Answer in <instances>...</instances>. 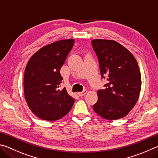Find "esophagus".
<instances>
[{
	"instance_id": "1",
	"label": "esophagus",
	"mask_w": 158,
	"mask_h": 158,
	"mask_svg": "<svg viewBox=\"0 0 158 158\" xmlns=\"http://www.w3.org/2000/svg\"><path fill=\"white\" fill-rule=\"evenodd\" d=\"M87 93V89H84L81 92H77V94H78V96H85V94H86Z\"/></svg>"
}]
</instances>
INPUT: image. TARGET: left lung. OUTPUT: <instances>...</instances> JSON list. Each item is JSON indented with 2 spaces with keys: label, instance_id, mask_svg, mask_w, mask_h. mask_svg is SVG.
I'll return each mask as SVG.
<instances>
[{
  "label": "left lung",
  "instance_id": "1",
  "mask_svg": "<svg viewBox=\"0 0 158 158\" xmlns=\"http://www.w3.org/2000/svg\"><path fill=\"white\" fill-rule=\"evenodd\" d=\"M97 55L101 77L107 80L105 89L98 91L93 106L96 113L107 120L123 118L131 112L139 98L142 77L135 57L114 40L92 41Z\"/></svg>",
  "mask_w": 158,
  "mask_h": 158
}]
</instances>
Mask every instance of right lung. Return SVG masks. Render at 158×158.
<instances>
[{"mask_svg":"<svg viewBox=\"0 0 158 158\" xmlns=\"http://www.w3.org/2000/svg\"><path fill=\"white\" fill-rule=\"evenodd\" d=\"M73 44V39L55 41L38 50L27 63L23 79L25 98L30 110L41 119H60L74 104L75 99L65 88L59 89L63 80L60 69Z\"/></svg>","mask_w":158,"mask_h":158,"instance_id":"right-lung-1","label":"right lung"}]
</instances>
